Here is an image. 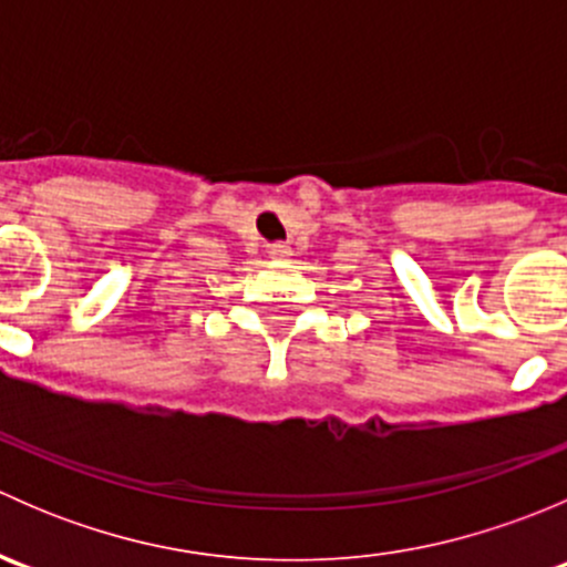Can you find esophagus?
<instances>
[{
	"instance_id": "1",
	"label": "esophagus",
	"mask_w": 567,
	"mask_h": 567,
	"mask_svg": "<svg viewBox=\"0 0 567 567\" xmlns=\"http://www.w3.org/2000/svg\"><path fill=\"white\" fill-rule=\"evenodd\" d=\"M268 255L277 257V260H279V257H288L290 255V247H288V244H282V241H274L271 247H268Z\"/></svg>"
}]
</instances>
